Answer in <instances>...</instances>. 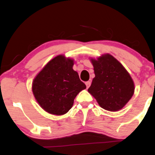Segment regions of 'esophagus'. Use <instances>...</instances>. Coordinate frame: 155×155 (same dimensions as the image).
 Instances as JSON below:
<instances>
[{"mask_svg":"<svg viewBox=\"0 0 155 155\" xmlns=\"http://www.w3.org/2000/svg\"><path fill=\"white\" fill-rule=\"evenodd\" d=\"M91 81H86L85 84H86V86H87V88H88L90 86H91Z\"/></svg>","mask_w":155,"mask_h":155,"instance_id":"obj_1","label":"esophagus"}]
</instances>
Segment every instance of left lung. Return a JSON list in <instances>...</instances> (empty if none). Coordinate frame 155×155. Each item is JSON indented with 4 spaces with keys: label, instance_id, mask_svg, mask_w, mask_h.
Wrapping results in <instances>:
<instances>
[{
    "label": "left lung",
    "instance_id": "obj_1",
    "mask_svg": "<svg viewBox=\"0 0 155 155\" xmlns=\"http://www.w3.org/2000/svg\"><path fill=\"white\" fill-rule=\"evenodd\" d=\"M95 77L88 92L99 106L108 111H118L131 99L135 84L130 74L115 57L109 54L91 58Z\"/></svg>",
    "mask_w": 155,
    "mask_h": 155
}]
</instances>
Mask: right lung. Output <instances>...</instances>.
<instances>
[{
	"label": "right lung",
	"mask_w": 155,
	"mask_h": 155,
	"mask_svg": "<svg viewBox=\"0 0 155 155\" xmlns=\"http://www.w3.org/2000/svg\"><path fill=\"white\" fill-rule=\"evenodd\" d=\"M74 59L64 55L45 64L32 82V92L40 106L47 113L62 115L74 104V98L86 85L73 69Z\"/></svg>",
	"instance_id": "1"
}]
</instances>
